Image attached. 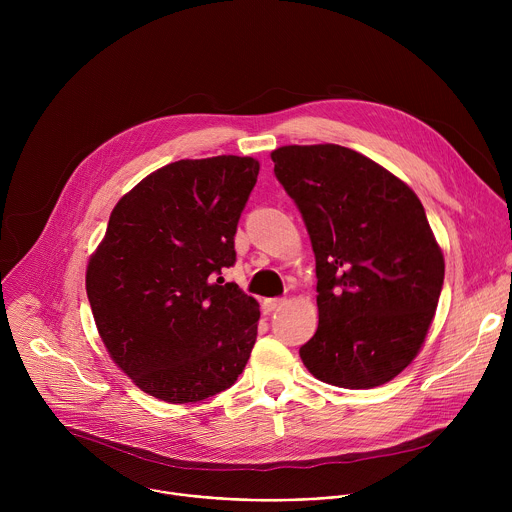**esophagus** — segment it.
<instances>
[{
  "mask_svg": "<svg viewBox=\"0 0 512 512\" xmlns=\"http://www.w3.org/2000/svg\"><path fill=\"white\" fill-rule=\"evenodd\" d=\"M281 306H285V300H279V298H273V300H265V302H263V312H265V314H271V312L279 310Z\"/></svg>",
  "mask_w": 512,
  "mask_h": 512,
  "instance_id": "obj_1",
  "label": "esophagus"
}]
</instances>
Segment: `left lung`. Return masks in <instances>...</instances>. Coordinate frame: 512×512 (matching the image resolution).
Wrapping results in <instances>:
<instances>
[{"instance_id":"left-lung-1","label":"left lung","mask_w":512,"mask_h":512,"mask_svg":"<svg viewBox=\"0 0 512 512\" xmlns=\"http://www.w3.org/2000/svg\"><path fill=\"white\" fill-rule=\"evenodd\" d=\"M271 160L316 255L318 330L300 348L306 369L342 389L389 383L419 354L444 283L421 200L336 143L281 145Z\"/></svg>"}]
</instances>
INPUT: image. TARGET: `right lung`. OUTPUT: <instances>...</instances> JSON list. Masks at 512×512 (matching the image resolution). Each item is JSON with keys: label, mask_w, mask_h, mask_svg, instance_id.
<instances>
[{"label": "right lung", "mask_w": 512, "mask_h": 512, "mask_svg": "<svg viewBox=\"0 0 512 512\" xmlns=\"http://www.w3.org/2000/svg\"><path fill=\"white\" fill-rule=\"evenodd\" d=\"M259 162H172L115 204L89 257L87 296L117 367L160 401L196 403L235 385L251 356L259 304L218 277Z\"/></svg>", "instance_id": "obj_1"}]
</instances>
